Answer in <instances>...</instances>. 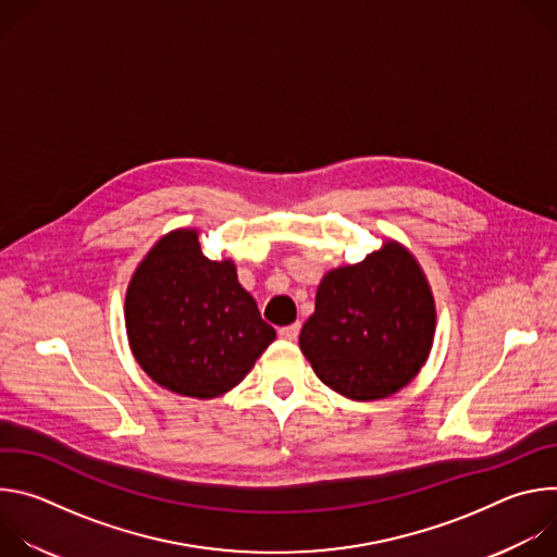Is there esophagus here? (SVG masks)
<instances>
[{"mask_svg": "<svg viewBox=\"0 0 557 557\" xmlns=\"http://www.w3.org/2000/svg\"><path fill=\"white\" fill-rule=\"evenodd\" d=\"M299 324H290V326H284V329H280L277 331V335L282 337V339H286V342H295L297 339V335H299Z\"/></svg>", "mask_w": 557, "mask_h": 557, "instance_id": "esophagus-1", "label": "esophagus"}]
</instances>
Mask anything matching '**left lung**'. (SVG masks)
<instances>
[{"label":"left lung","mask_w":557,"mask_h":557,"mask_svg":"<svg viewBox=\"0 0 557 557\" xmlns=\"http://www.w3.org/2000/svg\"><path fill=\"white\" fill-rule=\"evenodd\" d=\"M436 304L417 258L396 240L357 264L329 271L299 348L314 374L352 401H379L404 389L425 366Z\"/></svg>","instance_id":"obj_1"}]
</instances>
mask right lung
Listing matches in <instances>:
<instances>
[{
    "label": "right lung",
    "instance_id": "obj_1",
    "mask_svg": "<svg viewBox=\"0 0 557 557\" xmlns=\"http://www.w3.org/2000/svg\"><path fill=\"white\" fill-rule=\"evenodd\" d=\"M134 359L161 387L215 399L240 383L275 339L233 260H209L198 228H174L136 267L125 293Z\"/></svg>",
    "mask_w": 557,
    "mask_h": 557
}]
</instances>
